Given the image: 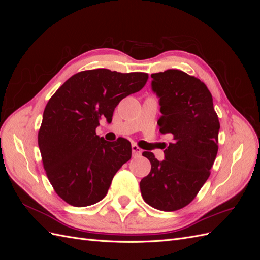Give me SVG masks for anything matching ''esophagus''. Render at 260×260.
Masks as SVG:
<instances>
[{"instance_id": "34e87169", "label": "esophagus", "mask_w": 260, "mask_h": 260, "mask_svg": "<svg viewBox=\"0 0 260 260\" xmlns=\"http://www.w3.org/2000/svg\"><path fill=\"white\" fill-rule=\"evenodd\" d=\"M131 148H132V155L135 156V157H138V156H140L141 154H142V149H141L138 145L132 144Z\"/></svg>"}]
</instances>
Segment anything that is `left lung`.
<instances>
[{"label": "left lung", "mask_w": 260, "mask_h": 260, "mask_svg": "<svg viewBox=\"0 0 260 260\" xmlns=\"http://www.w3.org/2000/svg\"><path fill=\"white\" fill-rule=\"evenodd\" d=\"M152 89L159 96L157 124L172 141L165 159L151 152V172L140 182L143 200L158 210L175 211L188 205L206 182L218 153L220 123L212 96L199 78L179 69L152 74Z\"/></svg>", "instance_id": "obj_1"}]
</instances>
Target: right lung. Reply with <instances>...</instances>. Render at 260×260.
<instances>
[{"mask_svg":"<svg viewBox=\"0 0 260 260\" xmlns=\"http://www.w3.org/2000/svg\"><path fill=\"white\" fill-rule=\"evenodd\" d=\"M146 73L99 68L77 73L49 100L38 133L43 167L54 191L69 205L90 206L105 198L116 172L131 158V143L108 142L95 129L112 121L115 107L139 92Z\"/></svg>","mask_w":260,"mask_h":260,"instance_id":"add662e5","label":"right lung"}]
</instances>
